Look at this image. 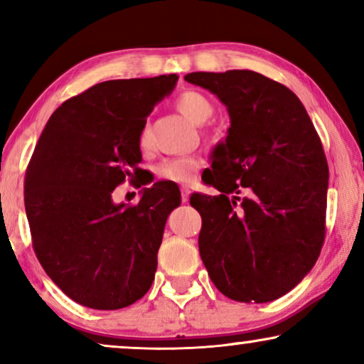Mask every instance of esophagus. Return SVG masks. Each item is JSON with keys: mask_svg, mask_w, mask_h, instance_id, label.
I'll return each mask as SVG.
<instances>
[{"mask_svg": "<svg viewBox=\"0 0 364 364\" xmlns=\"http://www.w3.org/2000/svg\"><path fill=\"white\" fill-rule=\"evenodd\" d=\"M191 187H187V186H182L181 187V196H182V202H187L188 200V197H191Z\"/></svg>", "mask_w": 364, "mask_h": 364, "instance_id": "34e87169", "label": "esophagus"}]
</instances>
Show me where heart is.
<instances>
[{
	"label": "heart",
	"mask_w": 364,
	"mask_h": 364,
	"mask_svg": "<svg viewBox=\"0 0 364 364\" xmlns=\"http://www.w3.org/2000/svg\"><path fill=\"white\" fill-rule=\"evenodd\" d=\"M176 107L178 109V112H182L193 124L207 122L213 114L210 99L197 91H183L178 94L176 99ZM139 147L142 151L151 149V132H149L147 126H144L141 134H139ZM198 167H200V161L197 157H172L159 164L156 173L164 181L182 183L191 181Z\"/></svg>",
	"instance_id": "b5f03b06"
}]
</instances>
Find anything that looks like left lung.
I'll use <instances>...</instances> for the list:
<instances>
[{"label": "left lung", "mask_w": 364, "mask_h": 364, "mask_svg": "<svg viewBox=\"0 0 364 364\" xmlns=\"http://www.w3.org/2000/svg\"><path fill=\"white\" fill-rule=\"evenodd\" d=\"M186 81L215 94L230 116L205 178L220 196L191 197L203 265L232 300H277L305 278L325 242L330 172L320 136L300 99L263 74L191 73Z\"/></svg>", "instance_id": "left-lung-1"}]
</instances>
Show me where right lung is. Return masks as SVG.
I'll list each match as a JSON object with an SVG mask.
<instances>
[{
    "label": "right lung",
    "mask_w": 364,
    "mask_h": 364,
    "mask_svg": "<svg viewBox=\"0 0 364 364\" xmlns=\"http://www.w3.org/2000/svg\"><path fill=\"white\" fill-rule=\"evenodd\" d=\"M177 79L99 82L64 101L36 144L24 177L33 248L49 278L79 305L119 310L152 285L164 227L181 192L156 182L136 205L114 203L112 192L137 181L139 134Z\"/></svg>",
    "instance_id": "obj_1"
}]
</instances>
